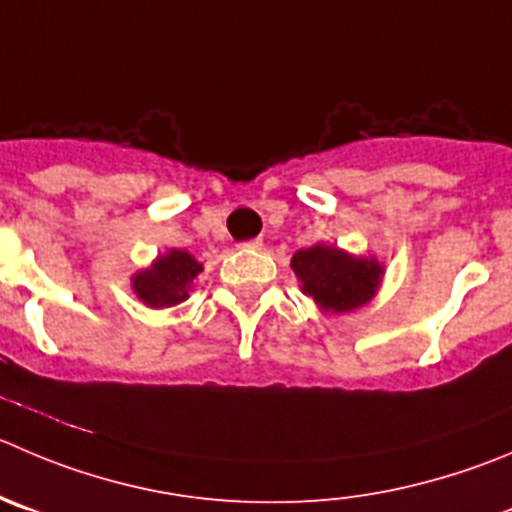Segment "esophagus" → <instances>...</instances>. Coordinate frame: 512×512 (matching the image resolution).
Segmentation results:
<instances>
[{"label": "esophagus", "instance_id": "1", "mask_svg": "<svg viewBox=\"0 0 512 512\" xmlns=\"http://www.w3.org/2000/svg\"><path fill=\"white\" fill-rule=\"evenodd\" d=\"M261 246H264V241H261V238H248V241L241 243L243 251H253V248H261Z\"/></svg>", "mask_w": 512, "mask_h": 512}]
</instances>
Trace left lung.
<instances>
[{
  "label": "left lung",
  "instance_id": "8db88e82",
  "mask_svg": "<svg viewBox=\"0 0 512 512\" xmlns=\"http://www.w3.org/2000/svg\"><path fill=\"white\" fill-rule=\"evenodd\" d=\"M296 279L321 309L344 314L367 304L382 279L374 259H354L337 246L301 248L291 259Z\"/></svg>",
  "mask_w": 512,
  "mask_h": 512
}]
</instances>
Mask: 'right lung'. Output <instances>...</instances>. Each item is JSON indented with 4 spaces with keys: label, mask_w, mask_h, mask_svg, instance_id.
<instances>
[{
    "label": "right lung",
    "mask_w": 512,
    "mask_h": 512,
    "mask_svg": "<svg viewBox=\"0 0 512 512\" xmlns=\"http://www.w3.org/2000/svg\"><path fill=\"white\" fill-rule=\"evenodd\" d=\"M203 266L186 251H170L160 256L153 269L140 271L133 279L135 294L143 299V304L153 309L175 306L188 299L191 281L196 279Z\"/></svg>",
    "instance_id": "1"
}]
</instances>
